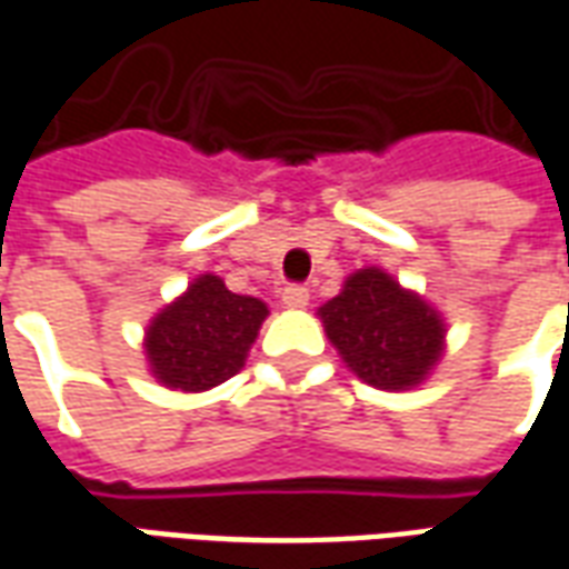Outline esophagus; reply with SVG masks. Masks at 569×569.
I'll use <instances>...</instances> for the list:
<instances>
[{
    "label": "esophagus",
    "instance_id": "esophagus-1",
    "mask_svg": "<svg viewBox=\"0 0 569 569\" xmlns=\"http://www.w3.org/2000/svg\"><path fill=\"white\" fill-rule=\"evenodd\" d=\"M280 298H283V305H286V308L298 310V308H308L310 292H308V286H298V283H292V286H286L283 292H280Z\"/></svg>",
    "mask_w": 569,
    "mask_h": 569
}]
</instances>
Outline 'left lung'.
I'll list each match as a JSON object with an SVG mask.
<instances>
[{"label":"left lung","instance_id":"left-lung-1","mask_svg":"<svg viewBox=\"0 0 569 569\" xmlns=\"http://www.w3.org/2000/svg\"><path fill=\"white\" fill-rule=\"evenodd\" d=\"M329 341L350 369L378 390H411L445 350V322L420 296L381 268L350 273L320 308Z\"/></svg>","mask_w":569,"mask_h":569}]
</instances>
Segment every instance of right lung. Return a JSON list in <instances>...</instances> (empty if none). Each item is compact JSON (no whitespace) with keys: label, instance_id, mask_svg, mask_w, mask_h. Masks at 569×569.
Instances as JSON below:
<instances>
[{"label":"right lung","instance_id":"add662e5","mask_svg":"<svg viewBox=\"0 0 569 569\" xmlns=\"http://www.w3.org/2000/svg\"><path fill=\"white\" fill-rule=\"evenodd\" d=\"M264 317V301L237 296L219 277L200 273L151 320L146 332L151 375L186 393L219 387L243 369Z\"/></svg>","mask_w":569,"mask_h":569}]
</instances>
